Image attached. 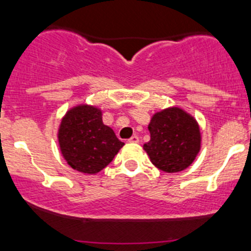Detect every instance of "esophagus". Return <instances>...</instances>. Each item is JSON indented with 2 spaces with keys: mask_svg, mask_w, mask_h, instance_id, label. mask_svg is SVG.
I'll return each mask as SVG.
<instances>
[{
  "mask_svg": "<svg viewBox=\"0 0 251 251\" xmlns=\"http://www.w3.org/2000/svg\"><path fill=\"white\" fill-rule=\"evenodd\" d=\"M138 141H140V138H138L137 135H133L132 137L128 138V142H130V143H137Z\"/></svg>",
  "mask_w": 251,
  "mask_h": 251,
  "instance_id": "obj_1",
  "label": "esophagus"
}]
</instances>
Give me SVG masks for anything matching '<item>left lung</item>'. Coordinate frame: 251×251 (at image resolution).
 I'll list each match as a JSON object with an SVG mask.
<instances>
[{
	"mask_svg": "<svg viewBox=\"0 0 251 251\" xmlns=\"http://www.w3.org/2000/svg\"><path fill=\"white\" fill-rule=\"evenodd\" d=\"M150 142L143 148L151 162L165 173L186 169L200 151V128L189 114L179 108L157 113L148 125Z\"/></svg>",
	"mask_w": 251,
	"mask_h": 251,
	"instance_id": "obj_1",
	"label": "left lung"
}]
</instances>
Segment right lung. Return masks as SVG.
Wrapping results in <instances>:
<instances>
[{
    "label": "right lung",
    "instance_id": "right-lung-1",
    "mask_svg": "<svg viewBox=\"0 0 251 251\" xmlns=\"http://www.w3.org/2000/svg\"><path fill=\"white\" fill-rule=\"evenodd\" d=\"M58 143L65 159L74 169L96 174L113 160L124 146L101 120V111L94 106L71 109L61 121Z\"/></svg>",
    "mask_w": 251,
    "mask_h": 251
}]
</instances>
